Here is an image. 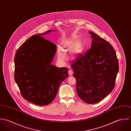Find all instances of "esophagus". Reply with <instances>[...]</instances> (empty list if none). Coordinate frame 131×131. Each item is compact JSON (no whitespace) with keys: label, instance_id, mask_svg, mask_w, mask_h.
Returning a JSON list of instances; mask_svg holds the SVG:
<instances>
[{"label":"esophagus","instance_id":"34e87169","mask_svg":"<svg viewBox=\"0 0 131 131\" xmlns=\"http://www.w3.org/2000/svg\"><path fill=\"white\" fill-rule=\"evenodd\" d=\"M73 74V71L72 70H69V75L70 76H72Z\"/></svg>","mask_w":131,"mask_h":131}]
</instances>
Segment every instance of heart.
<instances>
[{"instance_id":"obj_1","label":"heart","mask_w":131,"mask_h":131,"mask_svg":"<svg viewBox=\"0 0 131 131\" xmlns=\"http://www.w3.org/2000/svg\"><path fill=\"white\" fill-rule=\"evenodd\" d=\"M77 37H73L64 40L61 44L62 50L58 49L57 52V59L61 62H63L66 59V57L63 51L71 50V53L73 56L78 55L83 49V43L80 39L77 41Z\"/></svg>"}]
</instances>
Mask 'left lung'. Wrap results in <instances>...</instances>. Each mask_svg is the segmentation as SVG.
Masks as SVG:
<instances>
[{
	"label": "left lung",
	"instance_id": "obj_1",
	"mask_svg": "<svg viewBox=\"0 0 131 131\" xmlns=\"http://www.w3.org/2000/svg\"><path fill=\"white\" fill-rule=\"evenodd\" d=\"M91 48L78 54L71 68L76 80V90L85 102H99L111 92L118 72V62L112 45L92 32Z\"/></svg>",
	"mask_w": 131,
	"mask_h": 131
}]
</instances>
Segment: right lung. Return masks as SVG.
<instances>
[{"label": "right lung", "instance_id": "1", "mask_svg": "<svg viewBox=\"0 0 131 131\" xmlns=\"http://www.w3.org/2000/svg\"><path fill=\"white\" fill-rule=\"evenodd\" d=\"M51 31L31 36L19 47L14 59L15 80L21 96L41 106L54 99L60 84L69 75L68 68L51 64L56 45L41 36Z\"/></svg>", "mask_w": 131, "mask_h": 131}]
</instances>
